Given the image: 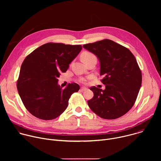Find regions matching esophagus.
I'll return each mask as SVG.
<instances>
[{
  "instance_id": "esophagus-1",
  "label": "esophagus",
  "mask_w": 161,
  "mask_h": 161,
  "mask_svg": "<svg viewBox=\"0 0 161 161\" xmlns=\"http://www.w3.org/2000/svg\"><path fill=\"white\" fill-rule=\"evenodd\" d=\"M87 90V88H85V87H81V88H80V90H81V91H85V90Z\"/></svg>"
}]
</instances>
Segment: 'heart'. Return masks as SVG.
Listing matches in <instances>:
<instances>
[{"label":"heart","instance_id":"obj_1","mask_svg":"<svg viewBox=\"0 0 161 161\" xmlns=\"http://www.w3.org/2000/svg\"><path fill=\"white\" fill-rule=\"evenodd\" d=\"M95 57V55H94V54L92 53H90V52H85V53H83V54L81 55V58L82 61H83V62H85V61L88 60V59L91 58L92 57ZM81 82H82V83H85L86 80H85V79H81Z\"/></svg>","mask_w":161,"mask_h":161}]
</instances>
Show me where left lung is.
<instances>
[{
    "label": "left lung",
    "mask_w": 161,
    "mask_h": 161,
    "mask_svg": "<svg viewBox=\"0 0 161 161\" xmlns=\"http://www.w3.org/2000/svg\"><path fill=\"white\" fill-rule=\"evenodd\" d=\"M83 47L95 54L100 62L102 90L92 86L93 98L88 101L91 110L107 120L118 119L134 104L142 82L137 60L127 48L109 39L84 44Z\"/></svg>",
    "instance_id": "8db88e82"
}]
</instances>
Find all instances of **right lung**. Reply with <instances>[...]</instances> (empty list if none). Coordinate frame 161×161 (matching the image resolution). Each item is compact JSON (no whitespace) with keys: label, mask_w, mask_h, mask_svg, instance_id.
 Listing matches in <instances>:
<instances>
[{"label":"right lung","mask_w":161,"mask_h":161,"mask_svg":"<svg viewBox=\"0 0 161 161\" xmlns=\"http://www.w3.org/2000/svg\"><path fill=\"white\" fill-rule=\"evenodd\" d=\"M81 49V45L48 42L26 57L20 68L17 89L32 115L50 120L65 110L69 99L78 92L80 86L73 83L62 89L58 85V78L66 72Z\"/></svg>","instance_id":"right-lung-1"}]
</instances>
